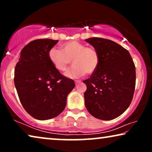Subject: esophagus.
Returning a JSON list of instances; mask_svg holds the SVG:
<instances>
[{
    "instance_id": "34e87169",
    "label": "esophagus",
    "mask_w": 152,
    "mask_h": 152,
    "mask_svg": "<svg viewBox=\"0 0 152 152\" xmlns=\"http://www.w3.org/2000/svg\"><path fill=\"white\" fill-rule=\"evenodd\" d=\"M80 82H81L80 80H76V81H75V84H76V85H77L78 84H80Z\"/></svg>"
}]
</instances>
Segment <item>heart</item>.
<instances>
[{
  "label": "heart",
  "instance_id": "heart-1",
  "mask_svg": "<svg viewBox=\"0 0 152 152\" xmlns=\"http://www.w3.org/2000/svg\"><path fill=\"white\" fill-rule=\"evenodd\" d=\"M61 49L52 48L48 58L54 67L59 71H65L72 60L74 66L65 72L68 78L76 79L85 74L91 75L96 71L99 64V55L95 48L88 46L77 41L64 43Z\"/></svg>",
  "mask_w": 152,
  "mask_h": 152
}]
</instances>
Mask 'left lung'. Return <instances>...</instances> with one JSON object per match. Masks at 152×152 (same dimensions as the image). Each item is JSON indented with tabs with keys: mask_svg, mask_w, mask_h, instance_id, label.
I'll return each mask as SVG.
<instances>
[{
	"mask_svg": "<svg viewBox=\"0 0 152 152\" xmlns=\"http://www.w3.org/2000/svg\"><path fill=\"white\" fill-rule=\"evenodd\" d=\"M98 52V68L84 82L85 106L93 117L111 120L122 115L132 102L136 86V67L127 50L109 39L89 38Z\"/></svg>",
	"mask_w": 152,
	"mask_h": 152,
	"instance_id": "left-lung-1",
	"label": "left lung"
}]
</instances>
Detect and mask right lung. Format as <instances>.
Wrapping results in <instances>:
<instances>
[{
  "mask_svg": "<svg viewBox=\"0 0 152 152\" xmlns=\"http://www.w3.org/2000/svg\"><path fill=\"white\" fill-rule=\"evenodd\" d=\"M58 40L31 41L20 52L14 70V84L25 110L35 119L45 120L59 115L75 86L74 81L60 73L48 58Z\"/></svg>",
  "mask_w": 152,
  "mask_h": 152,
  "instance_id": "right-lung-1",
  "label": "right lung"
}]
</instances>
